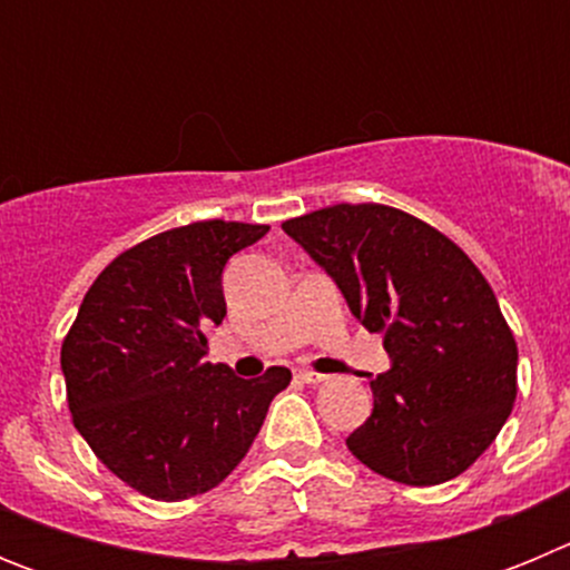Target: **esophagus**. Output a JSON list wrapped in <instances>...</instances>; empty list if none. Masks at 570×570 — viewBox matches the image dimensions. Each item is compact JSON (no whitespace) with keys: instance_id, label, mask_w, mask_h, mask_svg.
Returning a JSON list of instances; mask_svg holds the SVG:
<instances>
[{"instance_id":"esophagus-1","label":"esophagus","mask_w":570,"mask_h":570,"mask_svg":"<svg viewBox=\"0 0 570 570\" xmlns=\"http://www.w3.org/2000/svg\"><path fill=\"white\" fill-rule=\"evenodd\" d=\"M296 380L308 382V385H322V382L328 380V376L316 374V371H311V367H296Z\"/></svg>"}]
</instances>
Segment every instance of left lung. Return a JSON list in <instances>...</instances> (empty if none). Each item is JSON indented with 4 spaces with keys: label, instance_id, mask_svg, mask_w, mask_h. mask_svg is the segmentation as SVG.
<instances>
[{
    "label": "left lung",
    "instance_id": "1",
    "mask_svg": "<svg viewBox=\"0 0 570 570\" xmlns=\"http://www.w3.org/2000/svg\"><path fill=\"white\" fill-rule=\"evenodd\" d=\"M347 308L385 336L391 371L347 451L402 485L454 480L488 451L517 400V340L482 271L434 225L380 203L285 219Z\"/></svg>",
    "mask_w": 570,
    "mask_h": 570
}]
</instances>
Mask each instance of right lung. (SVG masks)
Wrapping results in <instances>:
<instances>
[{
  "mask_svg": "<svg viewBox=\"0 0 570 570\" xmlns=\"http://www.w3.org/2000/svg\"><path fill=\"white\" fill-rule=\"evenodd\" d=\"M268 225L205 219L122 250L62 342L70 420L110 473L150 500L216 488L248 454L291 371L239 380L205 362L225 320L223 268Z\"/></svg>",
  "mask_w": 570,
  "mask_h": 570,
  "instance_id": "1",
  "label": "right lung"
}]
</instances>
